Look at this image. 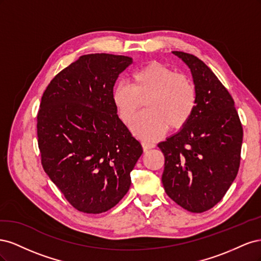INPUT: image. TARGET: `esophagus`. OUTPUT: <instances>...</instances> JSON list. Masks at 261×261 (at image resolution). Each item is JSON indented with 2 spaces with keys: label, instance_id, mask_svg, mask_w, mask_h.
I'll list each match as a JSON object with an SVG mask.
<instances>
[{
  "label": "esophagus",
  "instance_id": "obj_1",
  "mask_svg": "<svg viewBox=\"0 0 261 261\" xmlns=\"http://www.w3.org/2000/svg\"><path fill=\"white\" fill-rule=\"evenodd\" d=\"M154 146L152 145V144H148V143H143V149H144V151L145 152H147V151H149L150 149H152Z\"/></svg>",
  "mask_w": 261,
  "mask_h": 261
}]
</instances>
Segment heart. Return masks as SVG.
<instances>
[{
    "instance_id": "obj_1",
    "label": "heart",
    "mask_w": 261,
    "mask_h": 261,
    "mask_svg": "<svg viewBox=\"0 0 261 261\" xmlns=\"http://www.w3.org/2000/svg\"><path fill=\"white\" fill-rule=\"evenodd\" d=\"M112 97L121 120L127 125L147 101L148 111L132 125L135 136L145 141L158 139L168 127L183 128L198 103V90L191 78L155 61L133 74V85L118 83Z\"/></svg>"
}]
</instances>
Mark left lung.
Returning a JSON list of instances; mask_svg holds the SVG:
<instances>
[{
  "instance_id": "8db88e82",
  "label": "left lung",
  "mask_w": 261,
  "mask_h": 261,
  "mask_svg": "<svg viewBox=\"0 0 261 261\" xmlns=\"http://www.w3.org/2000/svg\"><path fill=\"white\" fill-rule=\"evenodd\" d=\"M191 69L198 103L183 128L158 144L164 154L165 193L184 209L200 213L223 198L238 175L243 127L231 94L192 54L173 51Z\"/></svg>"
}]
</instances>
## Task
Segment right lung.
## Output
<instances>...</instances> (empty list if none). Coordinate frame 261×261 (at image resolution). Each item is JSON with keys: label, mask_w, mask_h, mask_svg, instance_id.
Masks as SVG:
<instances>
[{"label": "right lung", "mask_w": 261, "mask_h": 261, "mask_svg": "<svg viewBox=\"0 0 261 261\" xmlns=\"http://www.w3.org/2000/svg\"><path fill=\"white\" fill-rule=\"evenodd\" d=\"M133 63L124 55L87 54L55 76L38 112L42 167L74 208L101 213L128 192L143 148L117 115L113 87Z\"/></svg>", "instance_id": "add662e5"}]
</instances>
